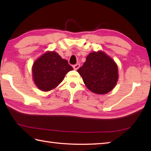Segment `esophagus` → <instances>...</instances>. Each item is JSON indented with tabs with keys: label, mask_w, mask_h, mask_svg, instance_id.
I'll list each match as a JSON object with an SVG mask.
<instances>
[{
	"label": "esophagus",
	"mask_w": 151,
	"mask_h": 151,
	"mask_svg": "<svg viewBox=\"0 0 151 151\" xmlns=\"http://www.w3.org/2000/svg\"><path fill=\"white\" fill-rule=\"evenodd\" d=\"M79 67H80V65H79V64H76V65H73V68H74V69L76 70H77Z\"/></svg>",
	"instance_id": "1"
}]
</instances>
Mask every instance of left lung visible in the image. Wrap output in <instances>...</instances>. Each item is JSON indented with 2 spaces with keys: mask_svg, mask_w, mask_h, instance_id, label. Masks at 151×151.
Listing matches in <instances>:
<instances>
[{
  "mask_svg": "<svg viewBox=\"0 0 151 151\" xmlns=\"http://www.w3.org/2000/svg\"><path fill=\"white\" fill-rule=\"evenodd\" d=\"M77 71L86 87L96 94L109 93L113 89L118 81L116 64L102 51L90 53Z\"/></svg>",
  "mask_w": 151,
  "mask_h": 151,
  "instance_id": "left-lung-1",
  "label": "left lung"
}]
</instances>
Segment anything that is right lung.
<instances>
[{
	"label": "right lung",
	"instance_id": "add662e5",
	"mask_svg": "<svg viewBox=\"0 0 151 151\" xmlns=\"http://www.w3.org/2000/svg\"><path fill=\"white\" fill-rule=\"evenodd\" d=\"M73 68L68 61L55 52H48L35 61L32 66L33 79L40 90L48 91L63 81L68 71Z\"/></svg>",
	"mask_w": 151,
	"mask_h": 151
}]
</instances>
